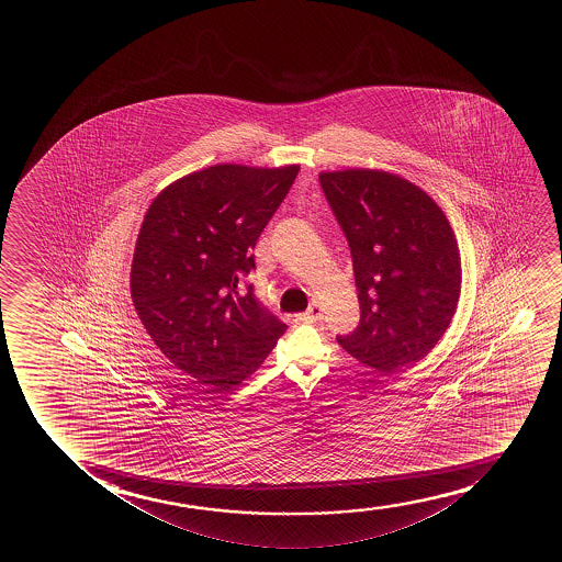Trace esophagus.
<instances>
[{
    "label": "esophagus",
    "mask_w": 562,
    "mask_h": 562,
    "mask_svg": "<svg viewBox=\"0 0 562 562\" xmlns=\"http://www.w3.org/2000/svg\"><path fill=\"white\" fill-rule=\"evenodd\" d=\"M321 318H323V307L318 303H311L307 311L300 315V321H305V323H315V321H321Z\"/></svg>",
    "instance_id": "esophagus-1"
}]
</instances>
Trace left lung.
Returning <instances> with one entry per match:
<instances>
[{"mask_svg":"<svg viewBox=\"0 0 562 562\" xmlns=\"http://www.w3.org/2000/svg\"><path fill=\"white\" fill-rule=\"evenodd\" d=\"M326 201L353 259L361 321L338 336L378 372L418 362L446 334L461 293V257L443 211L384 170L323 172Z\"/></svg>","mask_w":562,"mask_h":562,"instance_id":"8db88e82","label":"left lung"}]
</instances>
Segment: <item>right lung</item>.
I'll list each match as a JSON object with an SVG mask.
<instances>
[{"instance_id": "1", "label": "right lung", "mask_w": 562, "mask_h": 562, "mask_svg": "<svg viewBox=\"0 0 562 562\" xmlns=\"http://www.w3.org/2000/svg\"><path fill=\"white\" fill-rule=\"evenodd\" d=\"M300 167L215 165L167 186L147 209L134 249V307L155 346L211 392L261 367L285 326L239 277Z\"/></svg>"}]
</instances>
